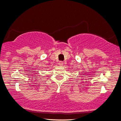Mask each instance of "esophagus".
<instances>
[{"label": "esophagus", "mask_w": 121, "mask_h": 121, "mask_svg": "<svg viewBox=\"0 0 121 121\" xmlns=\"http://www.w3.org/2000/svg\"><path fill=\"white\" fill-rule=\"evenodd\" d=\"M58 64H59V66H63L64 62H62V61H60Z\"/></svg>", "instance_id": "1"}]
</instances>
